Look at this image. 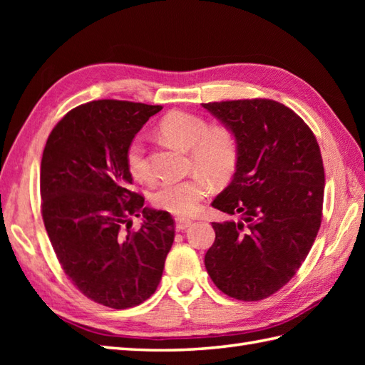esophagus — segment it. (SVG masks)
<instances>
[{"label": "esophagus", "mask_w": 365, "mask_h": 365, "mask_svg": "<svg viewBox=\"0 0 365 365\" xmlns=\"http://www.w3.org/2000/svg\"><path fill=\"white\" fill-rule=\"evenodd\" d=\"M192 224V221L191 220H187V218H177L175 220V229L177 230H185V229H188L190 226Z\"/></svg>", "instance_id": "34e87169"}]
</instances>
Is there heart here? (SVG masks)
Masks as SVG:
<instances>
[{
  "mask_svg": "<svg viewBox=\"0 0 365 365\" xmlns=\"http://www.w3.org/2000/svg\"><path fill=\"white\" fill-rule=\"evenodd\" d=\"M160 133L185 150H191V169L199 174L180 182H165L153 192V205L177 216L192 215L210 191V180L221 185L230 180L238 161V143L232 130L222 125L208 127L200 115L174 111L160 122ZM127 165L136 180L152 178L150 163L145 157L144 143L135 138L127 149Z\"/></svg>",
  "mask_w": 365,
  "mask_h": 365,
  "instance_id": "b5f03b06",
  "label": "heart"
}]
</instances>
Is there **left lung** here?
Masks as SVG:
<instances>
[{"mask_svg":"<svg viewBox=\"0 0 365 365\" xmlns=\"http://www.w3.org/2000/svg\"><path fill=\"white\" fill-rule=\"evenodd\" d=\"M202 106L237 138L235 174L212 205L240 218L213 222L216 237L205 268L227 297L259 301L290 281L319 234L320 147L304 120L274 100Z\"/></svg>","mask_w":365,"mask_h":365,"instance_id":"obj_1","label":"left lung"}]
</instances>
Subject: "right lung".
<instances>
[{
  "mask_svg": "<svg viewBox=\"0 0 365 365\" xmlns=\"http://www.w3.org/2000/svg\"><path fill=\"white\" fill-rule=\"evenodd\" d=\"M160 105L97 100L68 111L46 139L41 163L42 218L64 273L81 293L113 309L157 290L174 243L168 212L143 207L130 190V143ZM131 214L142 229L125 235Z\"/></svg>",
  "mask_w": 365,
  "mask_h": 365,
  "instance_id": "1",
  "label": "right lung"
}]
</instances>
